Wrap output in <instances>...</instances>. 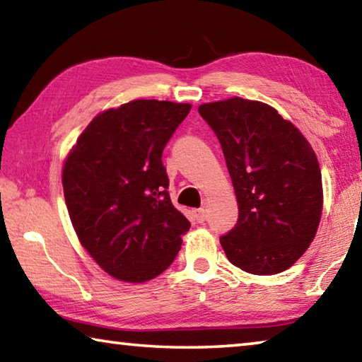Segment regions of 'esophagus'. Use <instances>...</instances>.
Masks as SVG:
<instances>
[{"label":"esophagus","instance_id":"obj_1","mask_svg":"<svg viewBox=\"0 0 362 362\" xmlns=\"http://www.w3.org/2000/svg\"><path fill=\"white\" fill-rule=\"evenodd\" d=\"M193 216H194V220H196V222H198V223H203L204 220H206V217H207L204 209H194V211H193Z\"/></svg>","mask_w":362,"mask_h":362}]
</instances>
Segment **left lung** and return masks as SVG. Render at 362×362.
<instances>
[{"label": "left lung", "mask_w": 362, "mask_h": 362, "mask_svg": "<svg viewBox=\"0 0 362 362\" xmlns=\"http://www.w3.org/2000/svg\"><path fill=\"white\" fill-rule=\"evenodd\" d=\"M198 112L222 145L238 199L235 228L220 236L226 257L252 274L284 272L308 249L321 220L313 148L267 103L233 97Z\"/></svg>", "instance_id": "1"}]
</instances>
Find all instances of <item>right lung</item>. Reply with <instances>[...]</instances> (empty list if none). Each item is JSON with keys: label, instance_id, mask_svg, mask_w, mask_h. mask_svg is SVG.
<instances>
[{"label": "right lung", "instance_id": "add662e5", "mask_svg": "<svg viewBox=\"0 0 362 362\" xmlns=\"http://www.w3.org/2000/svg\"><path fill=\"white\" fill-rule=\"evenodd\" d=\"M189 103L132 100L97 115L66 156L65 203L79 243L119 281L161 274L189 230L170 203L163 150Z\"/></svg>", "mask_w": 362, "mask_h": 362}]
</instances>
